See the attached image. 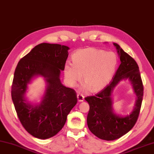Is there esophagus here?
<instances>
[{"mask_svg": "<svg viewBox=\"0 0 154 154\" xmlns=\"http://www.w3.org/2000/svg\"><path fill=\"white\" fill-rule=\"evenodd\" d=\"M77 101H79V102H82L83 101H84V97L83 96L82 94H77Z\"/></svg>", "mask_w": 154, "mask_h": 154, "instance_id": "esophagus-1", "label": "esophagus"}]
</instances>
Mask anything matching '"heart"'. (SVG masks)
Masks as SVG:
<instances>
[{
  "label": "heart",
  "instance_id": "heart-1",
  "mask_svg": "<svg viewBox=\"0 0 154 154\" xmlns=\"http://www.w3.org/2000/svg\"><path fill=\"white\" fill-rule=\"evenodd\" d=\"M72 64L66 62L64 73L70 86L81 82L82 75L84 88L91 92L103 90L115 74L119 59L115 53L90 47L77 51L72 55Z\"/></svg>",
  "mask_w": 154,
  "mask_h": 154
}]
</instances>
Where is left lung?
Masks as SVG:
<instances>
[{"instance_id": "8db88e82", "label": "left lung", "mask_w": 154, "mask_h": 154, "mask_svg": "<svg viewBox=\"0 0 154 154\" xmlns=\"http://www.w3.org/2000/svg\"><path fill=\"white\" fill-rule=\"evenodd\" d=\"M113 45L120 58V66L108 86L95 96L85 98L90 106L88 127L94 135L105 140H116L131 130L137 121L143 96V82L137 63L118 44ZM126 80L133 86L137 100L131 113L122 116L114 111L111 94L119 82Z\"/></svg>"}]
</instances>
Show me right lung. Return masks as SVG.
<instances>
[{
  "label": "right lung",
  "instance_id": "right-lung-1",
  "mask_svg": "<svg viewBox=\"0 0 154 154\" xmlns=\"http://www.w3.org/2000/svg\"><path fill=\"white\" fill-rule=\"evenodd\" d=\"M69 49L57 44H40L16 66L11 86L12 101L22 125L35 138L47 139L56 135L77 104L76 92L60 81ZM38 76L44 78L46 89L41 102L33 104L26 99V92L28 84Z\"/></svg>",
  "mask_w": 154,
  "mask_h": 154
}]
</instances>
